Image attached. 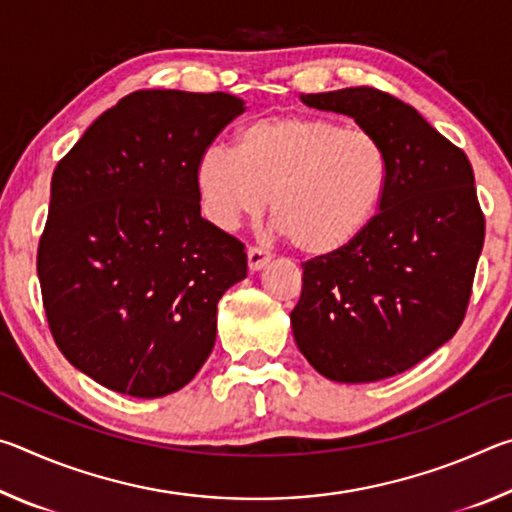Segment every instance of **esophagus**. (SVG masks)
I'll use <instances>...</instances> for the list:
<instances>
[{
    "mask_svg": "<svg viewBox=\"0 0 512 512\" xmlns=\"http://www.w3.org/2000/svg\"><path fill=\"white\" fill-rule=\"evenodd\" d=\"M271 253H266L264 248H259V246H250L248 248V268L253 273H257V271H262V268L271 262Z\"/></svg>",
    "mask_w": 512,
    "mask_h": 512,
    "instance_id": "1",
    "label": "esophagus"
}]
</instances>
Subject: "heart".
I'll return each mask as SVG.
<instances>
[{"label": "heart", "instance_id": "1", "mask_svg": "<svg viewBox=\"0 0 512 512\" xmlns=\"http://www.w3.org/2000/svg\"><path fill=\"white\" fill-rule=\"evenodd\" d=\"M391 162L375 135L334 119L273 115L239 128L237 146L196 162V192L216 228H237L268 203L300 253L327 257L361 237L381 205Z\"/></svg>", "mask_w": 512, "mask_h": 512}]
</instances>
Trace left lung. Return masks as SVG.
<instances>
[{"instance_id": "1", "label": "left lung", "mask_w": 512, "mask_h": 512, "mask_svg": "<svg viewBox=\"0 0 512 512\" xmlns=\"http://www.w3.org/2000/svg\"><path fill=\"white\" fill-rule=\"evenodd\" d=\"M300 101L348 115L375 135L391 173L361 237L302 266L293 339L332 381L393 377L463 323L485 235L472 164L418 110L381 90L343 88Z\"/></svg>"}]
</instances>
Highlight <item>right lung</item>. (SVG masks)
I'll return each mask as SVG.
<instances>
[{
	"instance_id": "add662e5",
	"label": "right lung",
	"mask_w": 512,
	"mask_h": 512,
	"mask_svg": "<svg viewBox=\"0 0 512 512\" xmlns=\"http://www.w3.org/2000/svg\"><path fill=\"white\" fill-rule=\"evenodd\" d=\"M244 99L140 90L58 162L38 277L49 329L110 391L176 393L210 357L216 305L248 271L244 244L201 216L196 162Z\"/></svg>"
}]
</instances>
